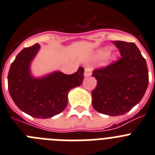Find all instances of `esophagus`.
Here are the masks:
<instances>
[{"label":"esophagus","instance_id":"1","mask_svg":"<svg viewBox=\"0 0 155 155\" xmlns=\"http://www.w3.org/2000/svg\"><path fill=\"white\" fill-rule=\"evenodd\" d=\"M91 74V68H85V70H84V77H88V76H90Z\"/></svg>","mask_w":155,"mask_h":155}]
</instances>
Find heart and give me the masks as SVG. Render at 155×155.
<instances>
[{
    "instance_id": "heart-1",
    "label": "heart",
    "mask_w": 155,
    "mask_h": 155,
    "mask_svg": "<svg viewBox=\"0 0 155 155\" xmlns=\"http://www.w3.org/2000/svg\"><path fill=\"white\" fill-rule=\"evenodd\" d=\"M109 50H110V49H109V47H105V48H103V49H101V50H99L96 53V54H95V57L98 59L102 58V57H105V56L107 55L108 53H109Z\"/></svg>"
}]
</instances>
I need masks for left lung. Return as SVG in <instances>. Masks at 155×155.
<instances>
[{
  "instance_id": "1",
  "label": "left lung",
  "mask_w": 155,
  "mask_h": 155,
  "mask_svg": "<svg viewBox=\"0 0 155 155\" xmlns=\"http://www.w3.org/2000/svg\"><path fill=\"white\" fill-rule=\"evenodd\" d=\"M121 58L106 68L94 70L97 85L91 91L92 105L108 116H121L137 105L148 86L146 61L134 42L113 41Z\"/></svg>"
}]
</instances>
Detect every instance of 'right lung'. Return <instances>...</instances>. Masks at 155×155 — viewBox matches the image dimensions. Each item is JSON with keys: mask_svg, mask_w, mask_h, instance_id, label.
<instances>
[{"mask_svg": "<svg viewBox=\"0 0 155 155\" xmlns=\"http://www.w3.org/2000/svg\"><path fill=\"white\" fill-rule=\"evenodd\" d=\"M39 49L40 45L36 43L18 54L8 72V90L19 109L35 118L47 119L65 109L68 92L82 84L84 70L81 67L70 75L57 71L35 78L30 67Z\"/></svg>", "mask_w": 155, "mask_h": 155, "instance_id": "right-lung-1", "label": "right lung"}]
</instances>
